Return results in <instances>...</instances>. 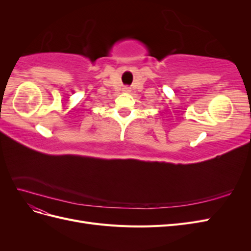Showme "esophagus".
<instances>
[{"instance_id": "1", "label": "esophagus", "mask_w": 251, "mask_h": 251, "mask_svg": "<svg viewBox=\"0 0 251 251\" xmlns=\"http://www.w3.org/2000/svg\"><path fill=\"white\" fill-rule=\"evenodd\" d=\"M125 91H130V90H128V88H126V89H125Z\"/></svg>"}]
</instances>
